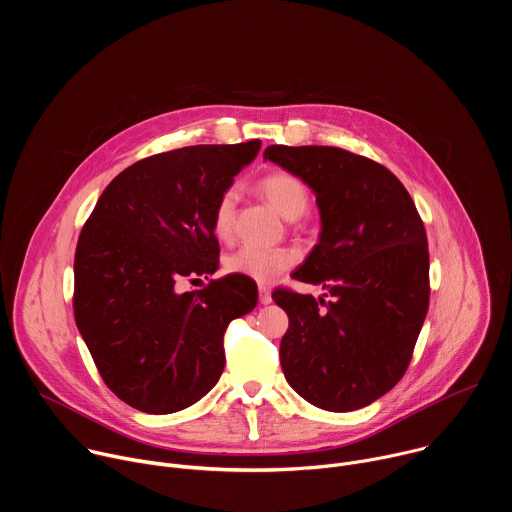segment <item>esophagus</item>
<instances>
[{"instance_id":"1","label":"esophagus","mask_w":512,"mask_h":512,"mask_svg":"<svg viewBox=\"0 0 512 512\" xmlns=\"http://www.w3.org/2000/svg\"><path fill=\"white\" fill-rule=\"evenodd\" d=\"M259 302H261L263 306L271 304V291H269V287H265V285H259Z\"/></svg>"}]
</instances>
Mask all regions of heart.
Masks as SVG:
<instances>
[{
    "mask_svg": "<svg viewBox=\"0 0 512 512\" xmlns=\"http://www.w3.org/2000/svg\"><path fill=\"white\" fill-rule=\"evenodd\" d=\"M261 190L273 208L285 216L287 221L300 218L310 204V194L306 184L289 172H273L263 178ZM235 206H237V190L229 188L218 198L212 214V227L218 239H229L233 235L235 223ZM291 263H294V253L275 247H253L245 245L227 257L225 267L231 273L249 277L253 281L269 283L279 277Z\"/></svg>",
    "mask_w": 512,
    "mask_h": 512,
    "instance_id": "1",
    "label": "heart"
}]
</instances>
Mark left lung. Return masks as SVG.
Wrapping results in <instances>:
<instances>
[{
  "mask_svg": "<svg viewBox=\"0 0 512 512\" xmlns=\"http://www.w3.org/2000/svg\"><path fill=\"white\" fill-rule=\"evenodd\" d=\"M263 158L312 188L322 229L291 277L332 296L273 291L289 318L279 344L285 381L326 411L367 407L407 371L427 314L429 253L417 208L385 166L340 148L269 145Z\"/></svg>",
  "mask_w": 512,
  "mask_h": 512,
  "instance_id": "1",
  "label": "left lung"
}]
</instances>
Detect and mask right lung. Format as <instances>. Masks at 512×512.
<instances>
[{"instance_id":"obj_1","label":"right lung","mask_w":512,"mask_h":512,"mask_svg":"<svg viewBox=\"0 0 512 512\" xmlns=\"http://www.w3.org/2000/svg\"><path fill=\"white\" fill-rule=\"evenodd\" d=\"M261 150L253 139L145 158L103 190L75 255V320L105 385L154 415L200 401L223 375V334L257 306L243 275L178 291L218 269L212 214Z\"/></svg>"}]
</instances>
